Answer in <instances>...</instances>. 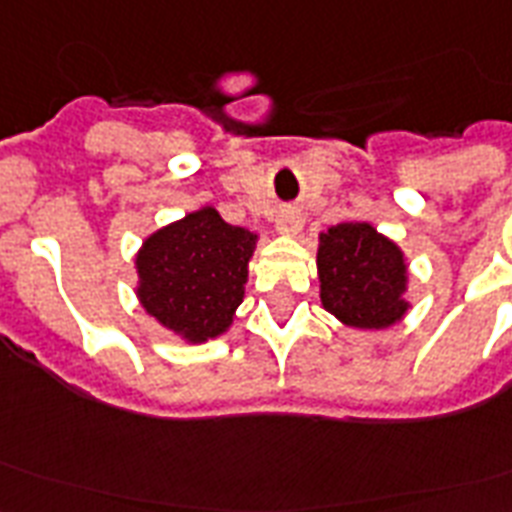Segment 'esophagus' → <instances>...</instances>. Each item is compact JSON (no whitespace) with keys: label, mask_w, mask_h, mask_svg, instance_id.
<instances>
[{"label":"esophagus","mask_w":512,"mask_h":512,"mask_svg":"<svg viewBox=\"0 0 512 512\" xmlns=\"http://www.w3.org/2000/svg\"><path fill=\"white\" fill-rule=\"evenodd\" d=\"M276 228H279L281 233H297L303 228V217H300V212H295V209H287V212H281L279 220H276Z\"/></svg>","instance_id":"obj_1"}]
</instances>
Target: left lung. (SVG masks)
Returning a JSON list of instances; mask_svg holds the SVG:
<instances>
[{"label":"left lung","instance_id":"obj_1","mask_svg":"<svg viewBox=\"0 0 512 512\" xmlns=\"http://www.w3.org/2000/svg\"><path fill=\"white\" fill-rule=\"evenodd\" d=\"M321 303L348 327L385 329L406 313L401 249L369 223H340L321 233Z\"/></svg>","mask_w":512,"mask_h":512}]
</instances>
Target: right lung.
Instances as JSON below:
<instances>
[{"instance_id": "add662e5", "label": "right lung", "mask_w": 512, "mask_h": 512, "mask_svg": "<svg viewBox=\"0 0 512 512\" xmlns=\"http://www.w3.org/2000/svg\"><path fill=\"white\" fill-rule=\"evenodd\" d=\"M255 239L212 207L167 225L140 249V303L191 342L217 337L241 305Z\"/></svg>"}]
</instances>
